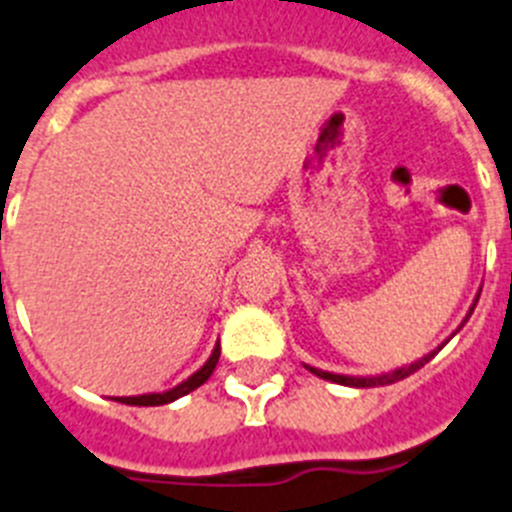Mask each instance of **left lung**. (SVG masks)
<instances>
[{"label": "left lung", "instance_id": "obj_1", "mask_svg": "<svg viewBox=\"0 0 512 512\" xmlns=\"http://www.w3.org/2000/svg\"><path fill=\"white\" fill-rule=\"evenodd\" d=\"M477 301H479V293H477V299H474V304H471V309H469V314H466V319L471 317V311H474V306H477ZM466 319H464V322H466ZM464 322H461V327H464ZM461 327H459V330H461ZM459 330H456V332H459ZM446 342H448V340H446ZM446 342H443V345H446ZM443 345H438V348H435V350H430L428 355H422L420 361L410 363V366L394 368V371H389V373H379V376H342V373L319 371V368H311V366H306V368H309V371L314 373V376H319V379L332 381V384L355 386V389H368V386H386V384H394V381L407 379V376H410V373L420 371V368L425 366V363H428L430 358H433V355L443 348Z\"/></svg>", "mask_w": 512, "mask_h": 512}]
</instances>
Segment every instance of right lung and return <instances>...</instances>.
<instances>
[{"mask_svg": "<svg viewBox=\"0 0 512 512\" xmlns=\"http://www.w3.org/2000/svg\"><path fill=\"white\" fill-rule=\"evenodd\" d=\"M219 355H221V345L216 342V348H213V353L208 355V361L203 363L198 371L193 373V376H188V379L182 381V384H177L175 389L170 391H162V394H139V397H118L115 402L121 404H133V407H159V404H170L175 402V399L185 397V394H190V391H195L201 384H206L208 379H211L213 368H216V363H219Z\"/></svg>", "mask_w": 512, "mask_h": 512, "instance_id": "1", "label": "right lung"}]
</instances>
